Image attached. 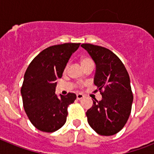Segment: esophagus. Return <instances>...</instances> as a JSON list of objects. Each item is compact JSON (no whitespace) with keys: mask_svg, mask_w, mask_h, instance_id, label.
I'll use <instances>...</instances> for the list:
<instances>
[{"mask_svg":"<svg viewBox=\"0 0 154 154\" xmlns=\"http://www.w3.org/2000/svg\"><path fill=\"white\" fill-rule=\"evenodd\" d=\"M83 97H84V96L81 93H79L76 95V98H77V99H79H79H82Z\"/></svg>","mask_w":154,"mask_h":154,"instance_id":"34e87169","label":"esophagus"}]
</instances>
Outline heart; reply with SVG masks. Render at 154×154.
Listing matches in <instances>:
<instances>
[{
	"label": "heart",
	"mask_w": 154,
	"mask_h": 154,
	"mask_svg": "<svg viewBox=\"0 0 154 154\" xmlns=\"http://www.w3.org/2000/svg\"><path fill=\"white\" fill-rule=\"evenodd\" d=\"M90 63H93L92 62V61L91 60L90 58H81V65L83 67V66H85V65H88V64H90Z\"/></svg>",
	"instance_id": "heart-1"
}]
</instances>
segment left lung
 <instances>
[{"instance_id": "1", "label": "left lung", "mask_w": 154, "mask_h": 154, "mask_svg": "<svg viewBox=\"0 0 154 154\" xmlns=\"http://www.w3.org/2000/svg\"><path fill=\"white\" fill-rule=\"evenodd\" d=\"M81 46L96 63L94 84L102 100H93L87 110L89 126L98 134L112 136L120 131L131 112L133 100L130 76L121 60L108 48L92 44Z\"/></svg>"}]
</instances>
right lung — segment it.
<instances>
[{
	"mask_svg": "<svg viewBox=\"0 0 154 154\" xmlns=\"http://www.w3.org/2000/svg\"><path fill=\"white\" fill-rule=\"evenodd\" d=\"M80 43H65L50 46L41 51L28 65L21 86L24 111L38 130L52 133L66 122L68 106L76 99L75 93L55 94L57 79L62 73L71 55Z\"/></svg>",
	"mask_w": 154,
	"mask_h": 154,
	"instance_id": "right-lung-1",
	"label": "right lung"
}]
</instances>
